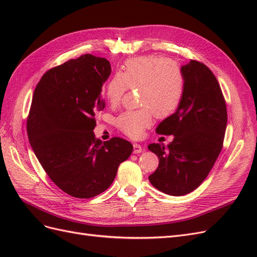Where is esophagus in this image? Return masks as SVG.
<instances>
[{
    "label": "esophagus",
    "mask_w": 257,
    "mask_h": 257,
    "mask_svg": "<svg viewBox=\"0 0 257 257\" xmlns=\"http://www.w3.org/2000/svg\"><path fill=\"white\" fill-rule=\"evenodd\" d=\"M134 150H133V152L135 153V154H138V153H141V152H143L144 151V148L141 146V145H138V144H134Z\"/></svg>",
    "instance_id": "1"
}]
</instances>
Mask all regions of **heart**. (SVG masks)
<instances>
[{
    "label": "heart",
    "mask_w": 257,
    "mask_h": 257,
    "mask_svg": "<svg viewBox=\"0 0 257 257\" xmlns=\"http://www.w3.org/2000/svg\"><path fill=\"white\" fill-rule=\"evenodd\" d=\"M128 88H139V102L144 107L124 111L115 124L123 133L137 138L150 126L154 113L165 118L177 110L184 95L185 79L172 60L152 54L127 60L121 73L112 75L105 89L108 102L119 104Z\"/></svg>",
    "instance_id": "heart-1"
}]
</instances>
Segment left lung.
<instances>
[{
    "instance_id": "8db88e82",
    "label": "left lung",
    "mask_w": 257,
    "mask_h": 257,
    "mask_svg": "<svg viewBox=\"0 0 257 257\" xmlns=\"http://www.w3.org/2000/svg\"><path fill=\"white\" fill-rule=\"evenodd\" d=\"M181 71L185 79L182 102L155 130L174 135V141L167 147L148 146L159 157V167L149 181L172 196L185 195L205 180L222 150L227 125L226 103L213 73L195 60Z\"/></svg>"
}]
</instances>
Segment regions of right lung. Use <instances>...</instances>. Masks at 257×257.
<instances>
[{"label": "right lung", "mask_w": 257, "mask_h": 257, "mask_svg": "<svg viewBox=\"0 0 257 257\" xmlns=\"http://www.w3.org/2000/svg\"><path fill=\"white\" fill-rule=\"evenodd\" d=\"M110 73L107 59L83 54L46 72L34 91L27 121L31 147L54 184L73 197L106 191L133 152L125 139L102 143L93 132Z\"/></svg>", "instance_id": "add662e5"}]
</instances>
